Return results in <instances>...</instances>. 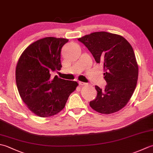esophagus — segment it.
Here are the masks:
<instances>
[{
    "instance_id": "obj_1",
    "label": "esophagus",
    "mask_w": 153,
    "mask_h": 153,
    "mask_svg": "<svg viewBox=\"0 0 153 153\" xmlns=\"http://www.w3.org/2000/svg\"><path fill=\"white\" fill-rule=\"evenodd\" d=\"M78 83H79V85H86V83H85L82 82H78Z\"/></svg>"
}]
</instances>
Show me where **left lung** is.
<instances>
[{
  "mask_svg": "<svg viewBox=\"0 0 153 153\" xmlns=\"http://www.w3.org/2000/svg\"><path fill=\"white\" fill-rule=\"evenodd\" d=\"M88 48L97 63L105 68V89L95 85L96 98L89 105L102 114L116 112L124 107L137 85L138 65L131 45L121 35L95 32L78 39Z\"/></svg>",
  "mask_w": 153,
  "mask_h": 153,
  "instance_id": "8db88e82",
  "label": "left lung"
}]
</instances>
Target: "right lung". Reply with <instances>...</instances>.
<instances>
[{"label":"right lung","mask_w":153,"mask_h":153,"mask_svg":"<svg viewBox=\"0 0 153 153\" xmlns=\"http://www.w3.org/2000/svg\"><path fill=\"white\" fill-rule=\"evenodd\" d=\"M67 39L45 37L25 49L16 68L19 95L31 111L38 116L49 117L62 110L78 83L52 76L60 70L61 49Z\"/></svg>","instance_id":"obj_1"}]
</instances>
